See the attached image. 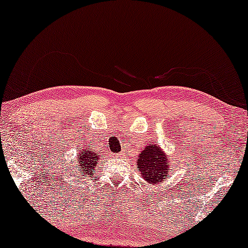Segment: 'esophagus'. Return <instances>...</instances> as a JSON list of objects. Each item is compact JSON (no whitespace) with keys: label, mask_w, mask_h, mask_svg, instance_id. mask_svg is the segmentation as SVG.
Returning a JSON list of instances; mask_svg holds the SVG:
<instances>
[{"label":"esophagus","mask_w":248,"mask_h":248,"mask_svg":"<svg viewBox=\"0 0 248 248\" xmlns=\"http://www.w3.org/2000/svg\"><path fill=\"white\" fill-rule=\"evenodd\" d=\"M117 157H123V155H117Z\"/></svg>","instance_id":"34e87169"}]
</instances>
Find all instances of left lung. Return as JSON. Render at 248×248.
<instances>
[{
	"label": "left lung",
	"instance_id": "8db88e82",
	"mask_svg": "<svg viewBox=\"0 0 248 248\" xmlns=\"http://www.w3.org/2000/svg\"><path fill=\"white\" fill-rule=\"evenodd\" d=\"M167 152L157 143L152 142L144 147L137 158V169L141 177L148 184H159L169 177V172L172 168V162L169 159Z\"/></svg>",
	"mask_w": 248,
	"mask_h": 248
}]
</instances>
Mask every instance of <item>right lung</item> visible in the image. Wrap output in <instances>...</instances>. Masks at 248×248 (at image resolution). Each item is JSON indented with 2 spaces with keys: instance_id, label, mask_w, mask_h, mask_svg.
Listing matches in <instances>:
<instances>
[{
  "instance_id": "obj_1",
  "label": "right lung",
  "mask_w": 248,
  "mask_h": 248,
  "mask_svg": "<svg viewBox=\"0 0 248 248\" xmlns=\"http://www.w3.org/2000/svg\"><path fill=\"white\" fill-rule=\"evenodd\" d=\"M99 155L93 149L84 147L78 152L76 160V165H78V167H74L73 170L77 171V175H79V177H82V176L86 177L96 168L98 162H99Z\"/></svg>"
}]
</instances>
